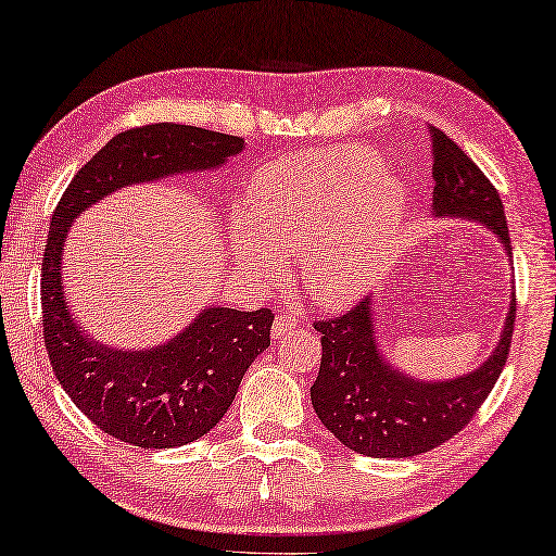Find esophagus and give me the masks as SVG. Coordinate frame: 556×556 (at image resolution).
<instances>
[{
	"label": "esophagus",
	"instance_id": "obj_1",
	"mask_svg": "<svg viewBox=\"0 0 556 556\" xmlns=\"http://www.w3.org/2000/svg\"><path fill=\"white\" fill-rule=\"evenodd\" d=\"M298 325V317L290 315V313H278L276 319H273V327H270V337L273 339H280L286 337L290 329H295Z\"/></svg>",
	"mask_w": 556,
	"mask_h": 556
}]
</instances>
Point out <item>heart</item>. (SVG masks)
I'll return each instance as SVG.
<instances>
[{
    "label": "heart",
    "instance_id": "obj_1",
    "mask_svg": "<svg viewBox=\"0 0 556 556\" xmlns=\"http://www.w3.org/2000/svg\"><path fill=\"white\" fill-rule=\"evenodd\" d=\"M407 200L405 182L371 146L283 155L251 178L231 249L258 286L273 283L276 258H295L305 295L339 309L383 276L403 237Z\"/></svg>",
    "mask_w": 556,
    "mask_h": 556
}]
</instances>
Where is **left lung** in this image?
I'll list each match as a JSON object with an SVG mask.
<instances>
[{"instance_id":"obj_1","label":"left lung","mask_w":556,"mask_h":556,"mask_svg":"<svg viewBox=\"0 0 556 556\" xmlns=\"http://www.w3.org/2000/svg\"><path fill=\"white\" fill-rule=\"evenodd\" d=\"M434 149V219H466L493 233L510 258L508 222L491 180L440 129H430ZM515 293L498 342L473 371L454 378H417L395 366L378 342L376 295L339 319H325L323 362L309 388L319 420L339 442L374 459H407L452 440L469 425L493 391L510 352Z\"/></svg>"}]
</instances>
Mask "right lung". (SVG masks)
<instances>
[{"mask_svg": "<svg viewBox=\"0 0 556 556\" xmlns=\"http://www.w3.org/2000/svg\"><path fill=\"white\" fill-rule=\"evenodd\" d=\"M247 143L185 124L116 134L67 185L41 266L46 352L58 383L102 432L141 450L190 444L217 427L249 366L270 344V309H200L168 342L122 349L92 337L67 305L63 251L73 222L122 188L219 170Z\"/></svg>", "mask_w": 556, "mask_h": 556, "instance_id": "add662e5", "label": "right lung"}]
</instances>
